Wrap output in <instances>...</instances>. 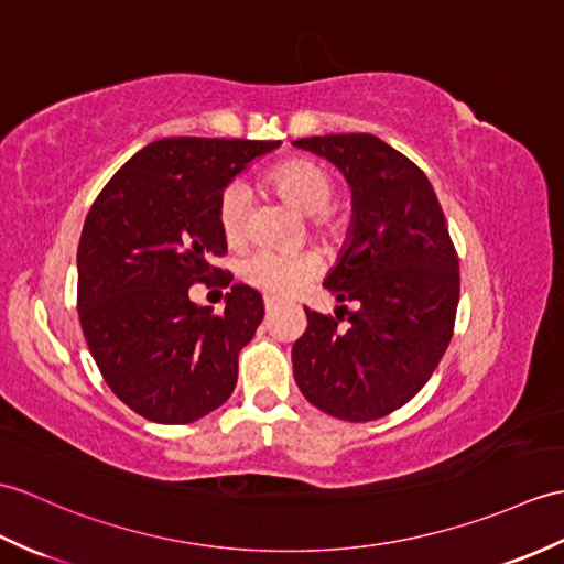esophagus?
Here are the masks:
<instances>
[{
    "mask_svg": "<svg viewBox=\"0 0 564 564\" xmlns=\"http://www.w3.org/2000/svg\"><path fill=\"white\" fill-rule=\"evenodd\" d=\"M264 307H267V312H273V310L279 307V300H276V297H271V295H267V297H264Z\"/></svg>",
    "mask_w": 564,
    "mask_h": 564,
    "instance_id": "34e87169",
    "label": "esophagus"
}]
</instances>
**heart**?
I'll list each match as a JSON object with an SVG mask.
<instances>
[{"mask_svg":"<svg viewBox=\"0 0 564 564\" xmlns=\"http://www.w3.org/2000/svg\"><path fill=\"white\" fill-rule=\"evenodd\" d=\"M269 185L281 199L295 206L300 214L314 216V228L319 232H341V220L326 212L336 194L334 177L319 163L307 159L285 161L271 170ZM247 208H250V194H247L240 182H232V185L223 189L218 202V220L230 242H238L245 235ZM319 271L322 259L310 250H257L242 261L245 281L273 297H288L300 293L312 279L319 276Z\"/></svg>","mask_w":564,"mask_h":564,"instance_id":"b5f03b06","label":"heart"}]
</instances>
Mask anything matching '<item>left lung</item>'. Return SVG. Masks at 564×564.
Masks as SVG:
<instances>
[{"mask_svg": "<svg viewBox=\"0 0 564 564\" xmlns=\"http://www.w3.org/2000/svg\"><path fill=\"white\" fill-rule=\"evenodd\" d=\"M293 147L341 170L352 218L324 288L356 303L346 329L312 312L293 346V375L319 411L368 423L411 401L435 372L454 332L459 257L437 194L413 161L372 134H326Z\"/></svg>", "mask_w": 564, "mask_h": 564, "instance_id": "left-lung-1", "label": "left lung"}]
</instances>
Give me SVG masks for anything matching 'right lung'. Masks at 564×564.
I'll use <instances>...</instances> for the list:
<instances>
[{
    "mask_svg": "<svg viewBox=\"0 0 564 564\" xmlns=\"http://www.w3.org/2000/svg\"><path fill=\"white\" fill-rule=\"evenodd\" d=\"M281 141L173 137L132 155L86 216L76 307L112 394L147 421L185 425L226 403L238 352L264 319V300L231 285L227 310L188 300V285L232 276L218 202L235 175Z\"/></svg>",
    "mask_w": 564,
    "mask_h": 564,
    "instance_id": "1",
    "label": "right lung"
}]
</instances>
